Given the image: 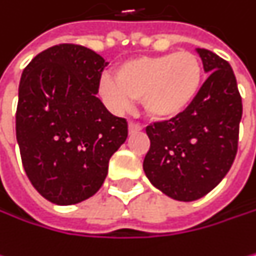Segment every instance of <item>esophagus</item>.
I'll return each mask as SVG.
<instances>
[{
    "instance_id": "esophagus-1",
    "label": "esophagus",
    "mask_w": 256,
    "mask_h": 256,
    "mask_svg": "<svg viewBox=\"0 0 256 256\" xmlns=\"http://www.w3.org/2000/svg\"><path fill=\"white\" fill-rule=\"evenodd\" d=\"M142 129V126L136 121H129V132L134 134V132H140Z\"/></svg>"
}]
</instances>
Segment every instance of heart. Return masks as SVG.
<instances>
[{
  "label": "heart",
  "mask_w": 256,
  "mask_h": 256,
  "mask_svg": "<svg viewBox=\"0 0 256 256\" xmlns=\"http://www.w3.org/2000/svg\"><path fill=\"white\" fill-rule=\"evenodd\" d=\"M202 83V60L196 52L180 50L127 60L115 71V80H102L100 89L115 110H126L141 100L147 116L166 121L182 115L194 103Z\"/></svg>",
  "instance_id": "b5f03b06"
}]
</instances>
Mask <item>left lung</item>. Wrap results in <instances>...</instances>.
<instances>
[{
  "label": "left lung",
  "mask_w": 256,
  "mask_h": 256,
  "mask_svg": "<svg viewBox=\"0 0 256 256\" xmlns=\"http://www.w3.org/2000/svg\"><path fill=\"white\" fill-rule=\"evenodd\" d=\"M210 74L194 103L173 120L147 126L144 158L148 180L167 196L191 202L214 190L232 167L238 148L243 103L228 60L198 48Z\"/></svg>",
  "instance_id": "obj_1"
}]
</instances>
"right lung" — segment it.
Instances as JSON below:
<instances>
[{
    "label": "right lung",
    "mask_w": 256,
    "mask_h": 256,
    "mask_svg": "<svg viewBox=\"0 0 256 256\" xmlns=\"http://www.w3.org/2000/svg\"><path fill=\"white\" fill-rule=\"evenodd\" d=\"M106 65L86 46L59 44L22 72L16 140L27 178L51 204L74 205L94 196L127 138L126 118L96 97Z\"/></svg>",
    "instance_id": "right-lung-1"
}]
</instances>
